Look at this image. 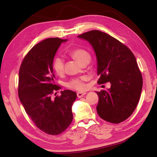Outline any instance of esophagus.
I'll list each match as a JSON object with an SVG mask.
<instances>
[{
	"label": "esophagus",
	"mask_w": 157,
	"mask_h": 157,
	"mask_svg": "<svg viewBox=\"0 0 157 157\" xmlns=\"http://www.w3.org/2000/svg\"><path fill=\"white\" fill-rule=\"evenodd\" d=\"M86 92H78V93H77V96H78V98H82L84 95H86Z\"/></svg>",
	"instance_id": "34e87169"
}]
</instances>
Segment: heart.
<instances>
[{"mask_svg": "<svg viewBox=\"0 0 157 157\" xmlns=\"http://www.w3.org/2000/svg\"><path fill=\"white\" fill-rule=\"evenodd\" d=\"M70 55L73 59H75L76 61H78L81 65H82L86 61H88V60H90V56L89 53L87 51H86L85 50L81 48L73 50L70 52ZM52 67L58 75L63 74L65 69L64 60L61 56H57L53 61ZM87 77L86 76L73 79L68 83H67V86L69 88L77 90H82L86 88L85 82L87 80Z\"/></svg>", "mask_w": 157, "mask_h": 157, "instance_id": "obj_1", "label": "heart"}]
</instances>
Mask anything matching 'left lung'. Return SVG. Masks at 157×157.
<instances>
[{"instance_id": "obj_1", "label": "left lung", "mask_w": 157, "mask_h": 157, "mask_svg": "<svg viewBox=\"0 0 157 157\" xmlns=\"http://www.w3.org/2000/svg\"><path fill=\"white\" fill-rule=\"evenodd\" d=\"M78 37L88 42L94 49L100 75L98 84L111 83L107 90L96 92L98 115L113 123L125 121L134 111L142 89V77L135 56L121 42L99 30Z\"/></svg>"}]
</instances>
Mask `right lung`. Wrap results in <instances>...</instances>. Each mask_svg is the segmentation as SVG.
Listing matches in <instances>:
<instances>
[{"label": "right lung", "instance_id": "right-lung-1", "mask_svg": "<svg viewBox=\"0 0 157 157\" xmlns=\"http://www.w3.org/2000/svg\"><path fill=\"white\" fill-rule=\"evenodd\" d=\"M67 40L46 39L35 45L25 56L19 72L18 94L26 113L40 129L58 135L68 128L73 119L75 92L67 90L53 99L59 89L55 83L52 63L61 43Z\"/></svg>", "mask_w": 157, "mask_h": 157}]
</instances>
